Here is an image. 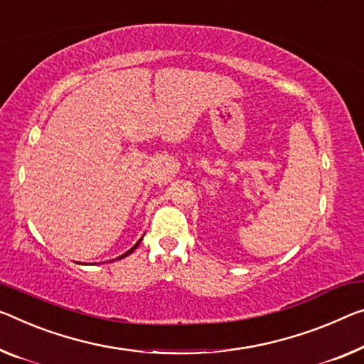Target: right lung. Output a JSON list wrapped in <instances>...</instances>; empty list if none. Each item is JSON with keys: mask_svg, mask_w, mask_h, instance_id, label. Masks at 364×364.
Here are the masks:
<instances>
[{"mask_svg": "<svg viewBox=\"0 0 364 364\" xmlns=\"http://www.w3.org/2000/svg\"><path fill=\"white\" fill-rule=\"evenodd\" d=\"M139 242H141V239H139V240H138V242H136V244H135V245H133V247H132V249H130V250H127V252H125V254H124V255H120V257H119V259H124V257H127V255H130V254H132V252H133V250H135V249H136V247H138V245H139Z\"/></svg>", "mask_w": 364, "mask_h": 364, "instance_id": "right-lung-1", "label": "right lung"}]
</instances>
